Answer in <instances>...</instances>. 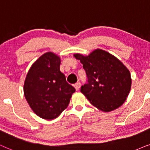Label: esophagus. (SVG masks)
<instances>
[{"label": "esophagus", "mask_w": 150, "mask_h": 150, "mask_svg": "<svg viewBox=\"0 0 150 150\" xmlns=\"http://www.w3.org/2000/svg\"><path fill=\"white\" fill-rule=\"evenodd\" d=\"M80 86H81V83L79 82H77L76 83L74 84V87H75V88L76 91H79V88H80Z\"/></svg>", "instance_id": "34e87169"}]
</instances>
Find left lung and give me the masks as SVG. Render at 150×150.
I'll list each match as a JSON object with an SVG mask.
<instances>
[{"mask_svg": "<svg viewBox=\"0 0 150 150\" xmlns=\"http://www.w3.org/2000/svg\"><path fill=\"white\" fill-rule=\"evenodd\" d=\"M83 64L88 83L81 92L94 106L103 112L118 108L129 95L132 79L129 70L117 57L101 49L88 56L74 55Z\"/></svg>", "mask_w": 150, "mask_h": 150, "instance_id": "1", "label": "left lung"}]
</instances>
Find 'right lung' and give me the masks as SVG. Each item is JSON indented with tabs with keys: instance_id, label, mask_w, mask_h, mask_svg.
I'll list each match as a JSON object with an SVG mask.
<instances>
[{
	"instance_id": "obj_1",
	"label": "right lung",
	"mask_w": 150,
	"mask_h": 150,
	"mask_svg": "<svg viewBox=\"0 0 150 150\" xmlns=\"http://www.w3.org/2000/svg\"><path fill=\"white\" fill-rule=\"evenodd\" d=\"M60 58L51 52L43 54L30 68L24 83L29 106L41 118H57L69 104L75 92L59 70Z\"/></svg>"
}]
</instances>
